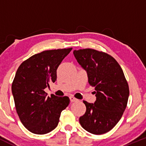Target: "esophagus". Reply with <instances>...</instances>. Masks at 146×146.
Returning <instances> with one entry per match:
<instances>
[{"label": "esophagus", "mask_w": 146, "mask_h": 146, "mask_svg": "<svg viewBox=\"0 0 146 146\" xmlns=\"http://www.w3.org/2000/svg\"><path fill=\"white\" fill-rule=\"evenodd\" d=\"M70 101H71V102H74L78 101V100H77L76 98H75L74 97L71 96V97H70Z\"/></svg>", "instance_id": "esophagus-1"}]
</instances>
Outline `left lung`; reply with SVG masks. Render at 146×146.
Wrapping results in <instances>:
<instances>
[{
	"label": "left lung",
	"mask_w": 146,
	"mask_h": 146,
	"mask_svg": "<svg viewBox=\"0 0 146 146\" xmlns=\"http://www.w3.org/2000/svg\"><path fill=\"white\" fill-rule=\"evenodd\" d=\"M79 64L86 71L88 83L95 87L94 104L84 101L86 113L80 117L82 127L94 135L110 131L126 108L129 87L122 68L115 58L91 48L74 50Z\"/></svg>",
	"instance_id": "8db88e82"
}]
</instances>
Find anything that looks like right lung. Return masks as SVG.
<instances>
[{
    "label": "right lung",
    "mask_w": 146,
    "mask_h": 146,
    "mask_svg": "<svg viewBox=\"0 0 146 146\" xmlns=\"http://www.w3.org/2000/svg\"><path fill=\"white\" fill-rule=\"evenodd\" d=\"M72 48L44 51L30 57L20 65L11 91L16 112L24 126L37 135L56 128L61 112L69 104L68 97L51 95L44 89L57 79V68Z\"/></svg>",
    "instance_id": "obj_1"
}]
</instances>
